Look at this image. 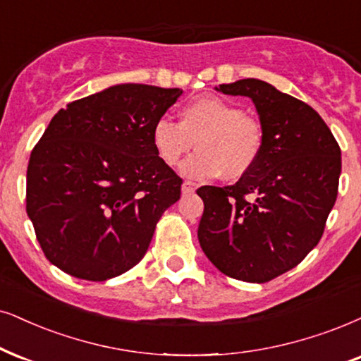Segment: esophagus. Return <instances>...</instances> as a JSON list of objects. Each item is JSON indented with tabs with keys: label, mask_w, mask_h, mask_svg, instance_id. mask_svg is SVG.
Segmentation results:
<instances>
[{
	"label": "esophagus",
	"mask_w": 361,
	"mask_h": 361,
	"mask_svg": "<svg viewBox=\"0 0 361 361\" xmlns=\"http://www.w3.org/2000/svg\"><path fill=\"white\" fill-rule=\"evenodd\" d=\"M195 190H196V185L191 183V181H185V183L181 185V191H183V195H186V193H193Z\"/></svg>",
	"instance_id": "esophagus-1"
}]
</instances>
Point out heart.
<instances>
[{"mask_svg": "<svg viewBox=\"0 0 361 361\" xmlns=\"http://www.w3.org/2000/svg\"><path fill=\"white\" fill-rule=\"evenodd\" d=\"M200 149L181 165V175L195 181L223 176L235 181L248 175L264 147L257 118L218 97H200L180 109V123L159 118L152 128V145L166 166H176L191 148Z\"/></svg>", "mask_w": 361, "mask_h": 361, "instance_id": "1", "label": "heart"}]
</instances>
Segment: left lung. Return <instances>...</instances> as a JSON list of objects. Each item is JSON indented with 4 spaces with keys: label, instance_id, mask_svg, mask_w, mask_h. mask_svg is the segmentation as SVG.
<instances>
[{
    "label": "left lung",
    "instance_id": "obj_1",
    "mask_svg": "<svg viewBox=\"0 0 361 361\" xmlns=\"http://www.w3.org/2000/svg\"><path fill=\"white\" fill-rule=\"evenodd\" d=\"M214 90L252 98L264 147L235 185L196 190L204 203L200 246L226 276L270 281L320 241L338 195L340 147L312 106L267 81L246 78Z\"/></svg>",
    "mask_w": 361,
    "mask_h": 361
}]
</instances>
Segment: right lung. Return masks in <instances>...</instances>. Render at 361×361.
Returning a JSON list of instances; mask_svg holds the SVG:
<instances>
[{"label":"right lung","mask_w":361,"mask_h":361,"mask_svg":"<svg viewBox=\"0 0 361 361\" xmlns=\"http://www.w3.org/2000/svg\"><path fill=\"white\" fill-rule=\"evenodd\" d=\"M183 90L115 85L51 118L30 157L26 213L44 257L104 281L147 253L181 178L154 153L152 128Z\"/></svg>","instance_id":"add662e5"}]
</instances>
